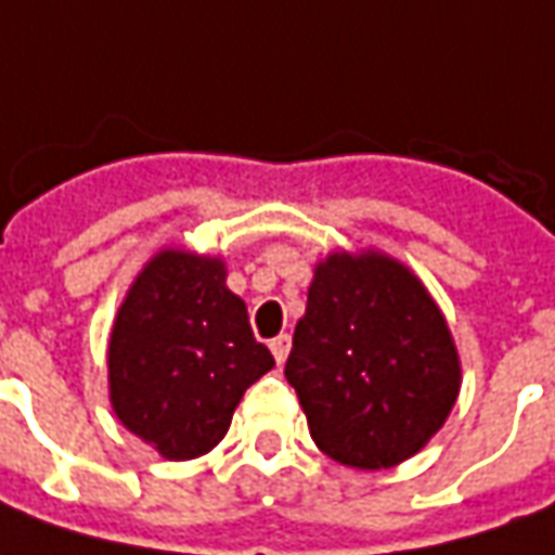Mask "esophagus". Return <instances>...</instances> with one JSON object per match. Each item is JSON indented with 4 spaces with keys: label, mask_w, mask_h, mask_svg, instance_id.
I'll return each instance as SVG.
<instances>
[{
    "label": "esophagus",
    "mask_w": 555,
    "mask_h": 555,
    "mask_svg": "<svg viewBox=\"0 0 555 555\" xmlns=\"http://www.w3.org/2000/svg\"><path fill=\"white\" fill-rule=\"evenodd\" d=\"M269 347H271V353H274V359H278V365H284L286 353H289V335H278Z\"/></svg>",
    "instance_id": "1"
}]
</instances>
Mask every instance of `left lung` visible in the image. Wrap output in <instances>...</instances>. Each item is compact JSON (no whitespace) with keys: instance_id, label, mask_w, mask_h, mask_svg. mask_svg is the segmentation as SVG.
Masks as SVG:
<instances>
[{"instance_id":"obj_1","label":"left lung","mask_w":555,"mask_h":555,"mask_svg":"<svg viewBox=\"0 0 555 555\" xmlns=\"http://www.w3.org/2000/svg\"><path fill=\"white\" fill-rule=\"evenodd\" d=\"M284 374L314 444L362 472L420 453L462 384L441 308L414 271L377 250L317 262Z\"/></svg>"}]
</instances>
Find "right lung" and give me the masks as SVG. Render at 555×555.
I'll use <instances>...</instances> for the list:
<instances>
[{
    "label": "right lung",
    "instance_id": "1",
    "mask_svg": "<svg viewBox=\"0 0 555 555\" xmlns=\"http://www.w3.org/2000/svg\"><path fill=\"white\" fill-rule=\"evenodd\" d=\"M271 365L227 286V262L166 247L139 271L111 328V408L159 456L196 460L223 441L244 389Z\"/></svg>",
    "mask_w": 555,
    "mask_h": 555
}]
</instances>
